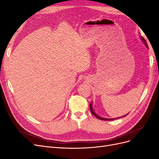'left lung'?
Returning a JSON list of instances; mask_svg holds the SVG:
<instances>
[{"instance_id": "1", "label": "left lung", "mask_w": 159, "mask_h": 159, "mask_svg": "<svg viewBox=\"0 0 159 159\" xmlns=\"http://www.w3.org/2000/svg\"><path fill=\"white\" fill-rule=\"evenodd\" d=\"M140 38H141V40L143 42L144 44H145V45L146 46V47H147V48H148V45H147V42H146V40H145V38H143V37H142V36H140ZM89 108H90V110H91V113H92L95 117H97V118H98V119H101V120H104V121H111V120H114V119H115H115H105V118H103V117H99V115H98L97 114H96V113L94 112V111H93V107H92V103H90V105H89ZM127 115H128V114H127V115H124V116H127ZM124 116H122V117H124ZM120 117H118V118H120Z\"/></svg>"}]
</instances>
